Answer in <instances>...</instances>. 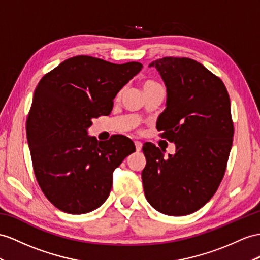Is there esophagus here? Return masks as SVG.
I'll list each match as a JSON object with an SVG mask.
<instances>
[{
	"mask_svg": "<svg viewBox=\"0 0 260 260\" xmlns=\"http://www.w3.org/2000/svg\"><path fill=\"white\" fill-rule=\"evenodd\" d=\"M135 147H136V150H137V151H141V150H142V147H143V144H142L141 142L136 141V142H135Z\"/></svg>",
	"mask_w": 260,
	"mask_h": 260,
	"instance_id": "esophagus-1",
	"label": "esophagus"
}]
</instances>
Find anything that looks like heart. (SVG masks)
<instances>
[{
  "instance_id": "heart-1",
  "label": "heart",
  "mask_w": 260,
  "mask_h": 260,
  "mask_svg": "<svg viewBox=\"0 0 260 260\" xmlns=\"http://www.w3.org/2000/svg\"><path fill=\"white\" fill-rule=\"evenodd\" d=\"M151 85H158V84L154 81H146L143 85V88H146V86H151Z\"/></svg>"
}]
</instances>
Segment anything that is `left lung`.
<instances>
[{
    "label": "left lung",
    "mask_w": 260,
    "mask_h": 260,
    "mask_svg": "<svg viewBox=\"0 0 260 260\" xmlns=\"http://www.w3.org/2000/svg\"><path fill=\"white\" fill-rule=\"evenodd\" d=\"M149 67L167 88L157 129L176 154L165 157V149L144 144L145 197L164 214L188 215L210 201L224 177L234 135L230 96L222 80L193 59L165 57Z\"/></svg>",
    "instance_id": "left-lung-1"
}]
</instances>
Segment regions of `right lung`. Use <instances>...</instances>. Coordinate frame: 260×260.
Returning <instances> with one entry per match:
<instances>
[{
    "label": "right lung",
    "instance_id": "1",
    "mask_svg": "<svg viewBox=\"0 0 260 260\" xmlns=\"http://www.w3.org/2000/svg\"><path fill=\"white\" fill-rule=\"evenodd\" d=\"M142 68L135 61L76 56L37 84L26 134L37 182L57 209L83 214L108 199L113 171L135 145L123 135L99 142L88 128L93 118L110 114L119 90Z\"/></svg>",
    "mask_w": 260,
    "mask_h": 260
}]
</instances>
